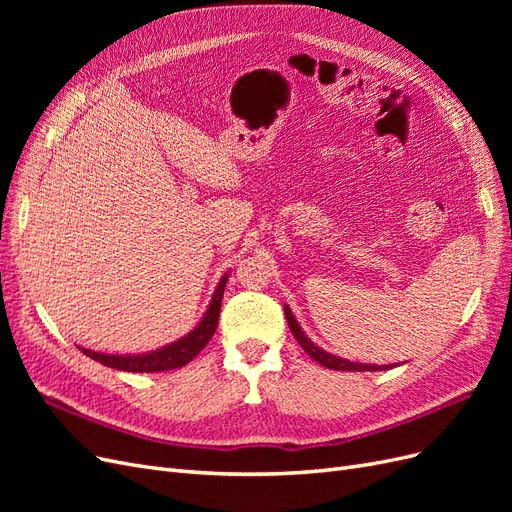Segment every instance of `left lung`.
<instances>
[{"label": "left lung", "instance_id": "left-lung-1", "mask_svg": "<svg viewBox=\"0 0 512 512\" xmlns=\"http://www.w3.org/2000/svg\"><path fill=\"white\" fill-rule=\"evenodd\" d=\"M284 314H286L288 327H290L294 339H297V342L301 344V348H303L309 356H312V359H314L316 363H320V365H324V367H329V369H337V371H380V369H391V365H365V363H354V361H348V359H339V356H335V354L324 352L322 348L314 346L312 339H307V335H305V333L301 331V327H299V322L294 320V316H292V312H290V307H284ZM393 367H395V365H393Z\"/></svg>", "mask_w": 512, "mask_h": 512}]
</instances>
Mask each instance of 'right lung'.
<instances>
[{"instance_id": "right-lung-1", "label": "right lung", "mask_w": 512, "mask_h": 512, "mask_svg": "<svg viewBox=\"0 0 512 512\" xmlns=\"http://www.w3.org/2000/svg\"><path fill=\"white\" fill-rule=\"evenodd\" d=\"M226 282H228V273L222 277L218 288H215L209 309L205 312L203 320L198 322V327L185 337H181L175 344H168V346L158 348L153 352L134 354V356L132 354H128V356L102 354V352H91L87 348H81V350L89 356V359H94L106 367L121 369V371H138V374H149V371L153 374V371H166V369H177V367L188 365L194 356L209 344V339L213 337L215 329H218Z\"/></svg>"}]
</instances>
